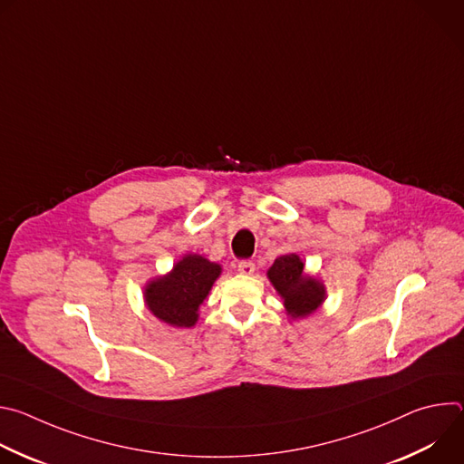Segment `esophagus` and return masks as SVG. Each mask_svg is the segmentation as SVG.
Returning a JSON list of instances; mask_svg holds the SVG:
<instances>
[{"label": "esophagus", "instance_id": "obj_1", "mask_svg": "<svg viewBox=\"0 0 464 464\" xmlns=\"http://www.w3.org/2000/svg\"><path fill=\"white\" fill-rule=\"evenodd\" d=\"M237 268H238V274H242V276H253L255 264L251 260H242V262H238Z\"/></svg>", "mask_w": 464, "mask_h": 464}]
</instances>
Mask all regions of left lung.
Instances as JSON below:
<instances>
[{
  "label": "left lung",
  "instance_id": "obj_1",
  "mask_svg": "<svg viewBox=\"0 0 464 464\" xmlns=\"http://www.w3.org/2000/svg\"><path fill=\"white\" fill-rule=\"evenodd\" d=\"M266 276L281 295L286 315L294 321L308 317L326 299L324 283L304 272V262L297 253L276 258Z\"/></svg>",
  "mask_w": 464,
  "mask_h": 464
}]
</instances>
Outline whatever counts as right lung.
<instances>
[{
    "mask_svg": "<svg viewBox=\"0 0 464 464\" xmlns=\"http://www.w3.org/2000/svg\"><path fill=\"white\" fill-rule=\"evenodd\" d=\"M222 266L204 255H183L170 272L147 281L143 301L150 314L174 328H190L200 317V306L208 299Z\"/></svg>",
    "mask_w": 464,
    "mask_h": 464,
    "instance_id": "obj_1",
    "label": "right lung"
}]
</instances>
